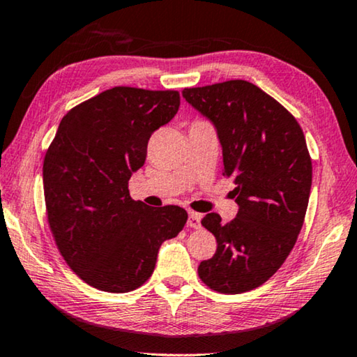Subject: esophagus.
Masks as SVG:
<instances>
[{"mask_svg": "<svg viewBox=\"0 0 357 357\" xmlns=\"http://www.w3.org/2000/svg\"><path fill=\"white\" fill-rule=\"evenodd\" d=\"M201 219H203V215L198 214V213H193V211H190L188 213V227L191 229H199L201 227Z\"/></svg>", "mask_w": 357, "mask_h": 357, "instance_id": "esophagus-1", "label": "esophagus"}]
</instances>
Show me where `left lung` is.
I'll list each match as a JSON object with an SVG mask.
<instances>
[{"instance_id":"obj_1","label":"left lung","mask_w":357,"mask_h":357,"mask_svg":"<svg viewBox=\"0 0 357 357\" xmlns=\"http://www.w3.org/2000/svg\"><path fill=\"white\" fill-rule=\"evenodd\" d=\"M182 96L214 126L238 204L227 224L215 213L201 220L217 250L199 264V278L227 294L255 290L280 268L301 231L312 183L306 138L280 102L246 80L185 89Z\"/></svg>"}]
</instances>
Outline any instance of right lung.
Returning <instances> with one entry per match:
<instances>
[{
  "label": "right lung",
  "mask_w": 357,
  "mask_h": 357,
  "mask_svg": "<svg viewBox=\"0 0 357 357\" xmlns=\"http://www.w3.org/2000/svg\"><path fill=\"white\" fill-rule=\"evenodd\" d=\"M178 106V91L116 86L67 112L46 151L51 231L67 264L93 288L127 293L143 285L159 248L188 219L178 206L149 208L128 193L149 137Z\"/></svg>",
  "instance_id": "obj_1"
}]
</instances>
